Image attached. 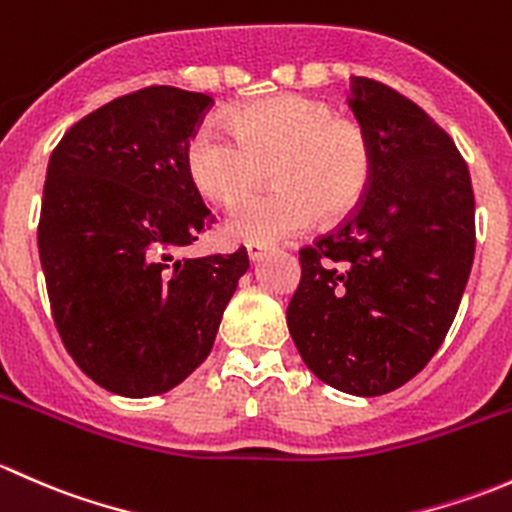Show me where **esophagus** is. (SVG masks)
Instances as JSON below:
<instances>
[{
	"mask_svg": "<svg viewBox=\"0 0 512 512\" xmlns=\"http://www.w3.org/2000/svg\"><path fill=\"white\" fill-rule=\"evenodd\" d=\"M265 252L267 247L260 245V242H250V245H247V257H250V262H260Z\"/></svg>",
	"mask_w": 512,
	"mask_h": 512,
	"instance_id": "34e87169",
	"label": "esophagus"
}]
</instances>
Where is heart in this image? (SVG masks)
Returning <instances> with one entry per match:
<instances>
[{"instance_id": "obj_1", "label": "heart", "mask_w": 512, "mask_h": 512, "mask_svg": "<svg viewBox=\"0 0 512 512\" xmlns=\"http://www.w3.org/2000/svg\"><path fill=\"white\" fill-rule=\"evenodd\" d=\"M230 128L200 123L185 146V170L200 195L232 205L266 179L278 188L230 210L227 235L242 242L285 240L319 218L344 220L374 180V148L361 123L319 98L282 94L240 108Z\"/></svg>"}]
</instances>
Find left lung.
<instances>
[{"label":"left lung","mask_w":512,"mask_h":512,"mask_svg":"<svg viewBox=\"0 0 512 512\" xmlns=\"http://www.w3.org/2000/svg\"><path fill=\"white\" fill-rule=\"evenodd\" d=\"M374 180L342 227L299 250L287 327L307 369L352 396L414 379L446 339L476 252L466 160L414 101L356 76L349 98Z\"/></svg>","instance_id":"8db88e82"}]
</instances>
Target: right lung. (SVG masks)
<instances>
[{"label": "right lung", "mask_w": 512, "mask_h": 512, "mask_svg": "<svg viewBox=\"0 0 512 512\" xmlns=\"http://www.w3.org/2000/svg\"><path fill=\"white\" fill-rule=\"evenodd\" d=\"M213 98L148 86L66 131L46 168L39 257L66 352L103 389H175L213 349L247 252L183 257L210 223L185 146Z\"/></svg>", "instance_id": "right-lung-1"}]
</instances>
